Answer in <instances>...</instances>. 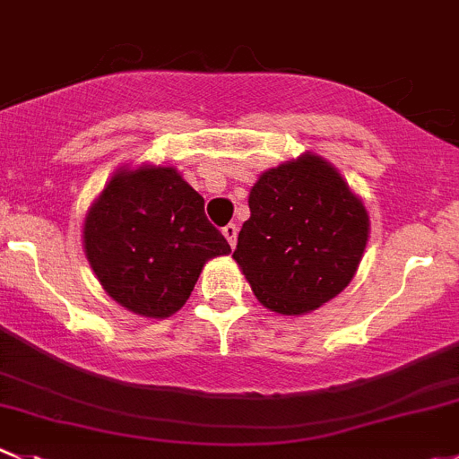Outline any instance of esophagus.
<instances>
[{"label": "esophagus", "instance_id": "esophagus-1", "mask_svg": "<svg viewBox=\"0 0 459 459\" xmlns=\"http://www.w3.org/2000/svg\"><path fill=\"white\" fill-rule=\"evenodd\" d=\"M221 233H224V238L229 239L230 248H235V242H238V226H235V224L224 226V229H221Z\"/></svg>", "mask_w": 459, "mask_h": 459}]
</instances>
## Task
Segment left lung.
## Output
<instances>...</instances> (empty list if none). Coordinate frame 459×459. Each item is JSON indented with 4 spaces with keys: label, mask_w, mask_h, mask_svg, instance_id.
I'll return each mask as SVG.
<instances>
[{
    "label": "left lung",
    "mask_w": 459,
    "mask_h": 459,
    "mask_svg": "<svg viewBox=\"0 0 459 459\" xmlns=\"http://www.w3.org/2000/svg\"><path fill=\"white\" fill-rule=\"evenodd\" d=\"M248 208L233 257L266 309L300 316L348 287L370 217L332 163L309 152L262 172Z\"/></svg>",
    "instance_id": "left-lung-1"
}]
</instances>
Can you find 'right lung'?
<instances>
[{
    "mask_svg": "<svg viewBox=\"0 0 459 459\" xmlns=\"http://www.w3.org/2000/svg\"><path fill=\"white\" fill-rule=\"evenodd\" d=\"M93 273L118 305L168 318L186 305L204 264L230 253L204 197L175 168H121L84 217Z\"/></svg>",
    "mask_w": 459,
    "mask_h": 459,
    "instance_id": "1",
    "label": "right lung"
}]
</instances>
